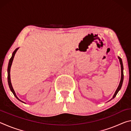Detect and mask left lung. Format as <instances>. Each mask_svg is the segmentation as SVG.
Listing matches in <instances>:
<instances>
[{
	"label": "left lung",
	"mask_w": 131,
	"mask_h": 131,
	"mask_svg": "<svg viewBox=\"0 0 131 131\" xmlns=\"http://www.w3.org/2000/svg\"><path fill=\"white\" fill-rule=\"evenodd\" d=\"M118 58L119 59V63H120V65H121V80H120V82H119V85L118 86V87H117V90L116 91V92H115L113 96V97L112 99H110V101L112 100V99H114L115 97L116 96V95L117 94V93L118 92V91L119 90H121V87H122V85H123V80H124V73H123V70H124V67H123V61H122V59L121 58L119 57H118Z\"/></svg>",
	"instance_id": "1"
}]
</instances>
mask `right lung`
Instances as JSON below:
<instances>
[{
    "instance_id": "1",
    "label": "right lung",
    "mask_w": 131,
    "mask_h": 131,
    "mask_svg": "<svg viewBox=\"0 0 131 131\" xmlns=\"http://www.w3.org/2000/svg\"><path fill=\"white\" fill-rule=\"evenodd\" d=\"M19 48H17L16 49H15L14 52H13L12 54V57H11V58L9 60V62H8V68H7V80H8V86H9V88L11 90V91H12L13 92V94H14V95L15 96V97H16V98L18 99V100H19V101H21V102H23L24 103L23 101H22L21 100H20L18 97H17V96L16 95V94H15V92L14 91V89H13V86H12V83H11V79H10V69H11V66H12V63H13V59H14V57L15 56V53H16V52L17 51V50H18Z\"/></svg>"
}]
</instances>
